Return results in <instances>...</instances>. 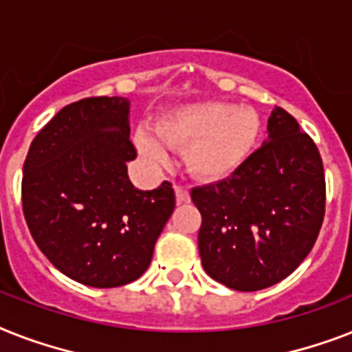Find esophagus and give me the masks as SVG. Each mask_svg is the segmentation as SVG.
I'll list each match as a JSON object with an SVG mask.
<instances>
[{
    "label": "esophagus",
    "instance_id": "34e87169",
    "mask_svg": "<svg viewBox=\"0 0 352 352\" xmlns=\"http://www.w3.org/2000/svg\"><path fill=\"white\" fill-rule=\"evenodd\" d=\"M175 195L177 204H186V202H190V191L186 190L184 186H175Z\"/></svg>",
    "mask_w": 352,
    "mask_h": 352
}]
</instances>
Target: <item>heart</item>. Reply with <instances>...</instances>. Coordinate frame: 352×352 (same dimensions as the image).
<instances>
[{"instance_id": "obj_1", "label": "heart", "mask_w": 352, "mask_h": 352, "mask_svg": "<svg viewBox=\"0 0 352 352\" xmlns=\"http://www.w3.org/2000/svg\"><path fill=\"white\" fill-rule=\"evenodd\" d=\"M262 135V121L251 107L202 101L175 108L157 122V137L141 128L135 146L142 157L166 166L170 150L186 151L191 175L206 182L224 181L250 161Z\"/></svg>"}]
</instances>
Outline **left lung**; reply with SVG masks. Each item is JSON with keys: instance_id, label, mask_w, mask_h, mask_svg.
I'll return each mask as SVG.
<instances>
[{"instance_id": "1", "label": "left lung", "mask_w": 352, "mask_h": 352, "mask_svg": "<svg viewBox=\"0 0 352 352\" xmlns=\"http://www.w3.org/2000/svg\"><path fill=\"white\" fill-rule=\"evenodd\" d=\"M199 253L208 275L235 291L289 276L309 255L325 215V177L316 144L275 107L267 141L224 181L191 190Z\"/></svg>"}]
</instances>
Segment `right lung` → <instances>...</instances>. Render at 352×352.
<instances>
[{
    "label": "right lung",
    "mask_w": 352,
    "mask_h": 352,
    "mask_svg": "<svg viewBox=\"0 0 352 352\" xmlns=\"http://www.w3.org/2000/svg\"><path fill=\"white\" fill-rule=\"evenodd\" d=\"M126 97H88L59 110L30 144L23 213L37 248L68 278L90 287L130 284L148 270L175 208L168 181L137 190L126 162Z\"/></svg>",
    "instance_id": "obj_1"
}]
</instances>
